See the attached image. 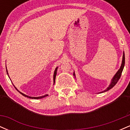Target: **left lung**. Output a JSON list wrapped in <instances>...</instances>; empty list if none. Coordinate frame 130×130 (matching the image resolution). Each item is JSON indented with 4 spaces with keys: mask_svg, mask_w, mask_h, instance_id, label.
<instances>
[{
    "mask_svg": "<svg viewBox=\"0 0 130 130\" xmlns=\"http://www.w3.org/2000/svg\"><path fill=\"white\" fill-rule=\"evenodd\" d=\"M124 65H125V53H123V59H122V63L121 67H120V69L118 70L117 72L116 73V74H115V76H114V77H113L112 79L111 83V84L109 85V87L107 88V89H106V90H104V91H103V92H100V93H103V92H106V91L110 90V89H112V88L114 87L115 85L117 84L118 80H119V79H120V76H121L122 71H123V68H124ZM73 74L74 75V73Z\"/></svg>",
    "mask_w": 130,
    "mask_h": 130,
    "instance_id": "left-lung-1",
    "label": "left lung"
}]
</instances>
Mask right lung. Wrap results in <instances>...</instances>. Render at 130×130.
Returning <instances> with one entry per match:
<instances>
[{
  "mask_svg": "<svg viewBox=\"0 0 130 130\" xmlns=\"http://www.w3.org/2000/svg\"><path fill=\"white\" fill-rule=\"evenodd\" d=\"M57 68H56V70H55V71H54V83H55V79H56V74H57ZM7 73L8 74V71H7ZM15 89H16V90H18V89H16V87H15ZM18 92H19V93H20L21 94V95H23V96H26V97L29 98H32V99H40V98H44V97H45V96H47V95H44V96H38V97H32V96H27V95H25V94H24V93H21V92H19V90H18Z\"/></svg>",
  "mask_w": 130,
  "mask_h": 130,
  "instance_id": "obj_1",
  "label": "right lung"
}]
</instances>
